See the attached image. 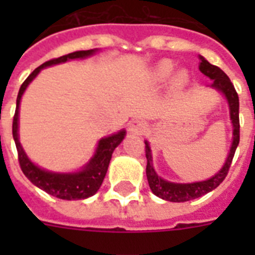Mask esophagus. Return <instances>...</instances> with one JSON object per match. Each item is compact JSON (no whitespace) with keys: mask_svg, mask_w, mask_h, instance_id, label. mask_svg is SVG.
Masks as SVG:
<instances>
[{"mask_svg":"<svg viewBox=\"0 0 255 255\" xmlns=\"http://www.w3.org/2000/svg\"><path fill=\"white\" fill-rule=\"evenodd\" d=\"M128 128H129V131H131L132 133L140 135V133H143L144 129H145V123H144L143 120L135 119V120H132L131 123H129Z\"/></svg>","mask_w":255,"mask_h":255,"instance_id":"34e87169","label":"esophagus"}]
</instances>
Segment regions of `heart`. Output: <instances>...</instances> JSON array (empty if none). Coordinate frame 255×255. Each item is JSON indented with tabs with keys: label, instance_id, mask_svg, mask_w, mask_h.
Returning a JSON list of instances; mask_svg holds the SVG:
<instances>
[{
	"label": "heart",
	"instance_id": "b5f03b06",
	"mask_svg": "<svg viewBox=\"0 0 255 255\" xmlns=\"http://www.w3.org/2000/svg\"><path fill=\"white\" fill-rule=\"evenodd\" d=\"M173 63L170 61H161L159 62L157 65L155 66V69H153V78H155L156 81H165L168 77H169L172 71H173ZM186 82H188V75L184 71H180L174 75L173 78V87L174 88H182V86L185 85Z\"/></svg>",
	"mask_w": 255,
	"mask_h": 255
}]
</instances>
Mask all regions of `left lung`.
Wrapping results in <instances>:
<instances>
[{
  "mask_svg": "<svg viewBox=\"0 0 255 255\" xmlns=\"http://www.w3.org/2000/svg\"><path fill=\"white\" fill-rule=\"evenodd\" d=\"M200 71L204 75H206L210 79H213L212 87L217 88L228 99L230 108V119L233 123V143L230 148L229 156L226 159L225 165L222 169L218 172L216 176L210 177L206 181H198L193 184H174L163 180L156 174L155 169L152 167V155L149 145L145 141V157H147V178L149 188L157 197L167 200L172 202H185L189 200H194L204 196V194L209 193L213 189H216L220 184H221L225 177L228 176L229 168L233 161L234 153L237 149V145L240 143V99H238V94L234 88L233 83L230 82L229 77L222 71L220 67L212 65L209 62L201 57V63H200Z\"/></svg>",
  "mask_w": 255,
  "mask_h": 255,
  "instance_id": "left-lung-1",
  "label": "left lung"
}]
</instances>
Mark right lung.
<instances>
[{
  "label": "right lung",
  "instance_id": "obj_1",
  "mask_svg": "<svg viewBox=\"0 0 255 255\" xmlns=\"http://www.w3.org/2000/svg\"><path fill=\"white\" fill-rule=\"evenodd\" d=\"M94 53H95V50H82V51H75V53L62 55L59 58H54V59L45 62L43 65L37 67L29 77L26 78V81L22 83L17 96V108H15V114H14L13 118V139L15 141V147H17L19 167H21L23 174L33 182L34 185L38 186L39 189L45 190L46 193L51 194L54 197L62 198V200H83V198L91 197L92 194L98 192L104 177H106V173H107L112 152L122 143V140L124 139V135H126V131H120L115 135H111L100 140L98 148H96V153L81 172L53 173V172H47V170H43L38 168L37 165H34L27 159V156L22 149L21 143L18 140V107H19L21 96L26 87L29 86V83L33 81L34 78L37 77V74L43 67L62 63V62L69 61V59L86 58L88 55H92Z\"/></svg>",
  "mask_w": 255,
  "mask_h": 255
}]
</instances>
